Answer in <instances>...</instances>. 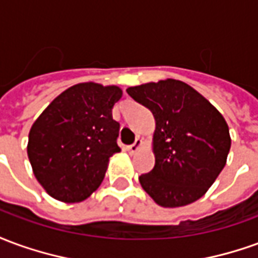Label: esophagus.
<instances>
[{
	"label": "esophagus",
	"mask_w": 258,
	"mask_h": 258,
	"mask_svg": "<svg viewBox=\"0 0 258 258\" xmlns=\"http://www.w3.org/2000/svg\"><path fill=\"white\" fill-rule=\"evenodd\" d=\"M142 144H144V142H142V140H140V138H137V141H135L134 144H133V145H130L128 148H127V149H128L130 153H135V152L138 151L141 146H142Z\"/></svg>",
	"instance_id": "34e87169"
}]
</instances>
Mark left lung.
<instances>
[{
  "mask_svg": "<svg viewBox=\"0 0 258 258\" xmlns=\"http://www.w3.org/2000/svg\"><path fill=\"white\" fill-rule=\"evenodd\" d=\"M156 121L155 167L140 177L141 186L163 207L200 199L227 163L229 128L222 114L190 85L160 80L127 88Z\"/></svg>",
  "mask_w": 258,
  "mask_h": 258,
  "instance_id": "left-lung-1",
  "label": "left lung"
}]
</instances>
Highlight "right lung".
<instances>
[{
  "label": "right lung",
  "mask_w": 258,
  "mask_h": 258,
  "mask_svg": "<svg viewBox=\"0 0 258 258\" xmlns=\"http://www.w3.org/2000/svg\"><path fill=\"white\" fill-rule=\"evenodd\" d=\"M121 95L116 85L80 83L56 96L31 125L29 160L53 199L77 203L99 188L109 157L120 152L112 109Z\"/></svg>",
  "instance_id": "right-lung-1"
}]
</instances>
